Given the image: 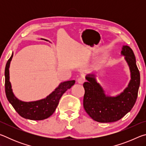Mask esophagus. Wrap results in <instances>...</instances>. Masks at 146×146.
Here are the masks:
<instances>
[{
    "label": "esophagus",
    "instance_id": "1",
    "mask_svg": "<svg viewBox=\"0 0 146 146\" xmlns=\"http://www.w3.org/2000/svg\"><path fill=\"white\" fill-rule=\"evenodd\" d=\"M85 81V78L84 77V76H80V77H79L77 80V82L78 84H82Z\"/></svg>",
    "mask_w": 146,
    "mask_h": 146
}]
</instances>
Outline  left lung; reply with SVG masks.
Returning <instances> with one entry per match:
<instances>
[{"mask_svg":"<svg viewBox=\"0 0 146 146\" xmlns=\"http://www.w3.org/2000/svg\"><path fill=\"white\" fill-rule=\"evenodd\" d=\"M121 55L125 56L129 68L131 80L127 87L119 95L116 97L106 95L95 75L86 76L88 81L83 84L85 90L84 108L89 116L97 122H113L121 119L131 110L137 100L140 76L135 56L128 46H123Z\"/></svg>","mask_w":146,"mask_h":146,"instance_id":"8db88e82","label":"left lung"}]
</instances>
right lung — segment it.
Wrapping results in <instances>:
<instances>
[{
  "mask_svg": "<svg viewBox=\"0 0 146 146\" xmlns=\"http://www.w3.org/2000/svg\"><path fill=\"white\" fill-rule=\"evenodd\" d=\"M13 55L12 54L5 68V92L9 102L20 116L26 119L41 120L49 117L55 112L62 96L75 84V80L61 82L55 91L43 99L33 102H23L14 95L9 81V68Z\"/></svg>",
  "mask_w": 146,
  "mask_h": 146,
  "instance_id": "1",
  "label": "right lung"
}]
</instances>
